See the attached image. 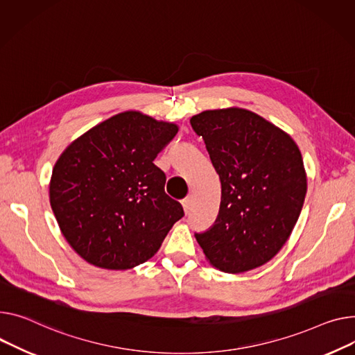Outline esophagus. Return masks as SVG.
<instances>
[{
    "label": "esophagus",
    "mask_w": 355,
    "mask_h": 355,
    "mask_svg": "<svg viewBox=\"0 0 355 355\" xmlns=\"http://www.w3.org/2000/svg\"><path fill=\"white\" fill-rule=\"evenodd\" d=\"M181 204H182V207H184V211H185V212H188V211L191 209L193 198H191V197H185V198L181 201Z\"/></svg>",
    "instance_id": "esophagus-1"
}]
</instances>
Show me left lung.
<instances>
[{
    "mask_svg": "<svg viewBox=\"0 0 355 355\" xmlns=\"http://www.w3.org/2000/svg\"><path fill=\"white\" fill-rule=\"evenodd\" d=\"M190 123L221 181L217 220L196 232L205 257L230 274L268 263L287 243L306 193L297 144L243 108L204 111Z\"/></svg>",
    "mask_w": 355,
    "mask_h": 355,
    "instance_id": "left-lung-1",
    "label": "left lung"
}]
</instances>
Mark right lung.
<instances>
[{"label":"right lung","instance_id":"right-lung-1","mask_svg":"<svg viewBox=\"0 0 355 355\" xmlns=\"http://www.w3.org/2000/svg\"><path fill=\"white\" fill-rule=\"evenodd\" d=\"M175 124L127 111L91 128L58 158L50 184L57 223L92 266L128 270L150 259L182 205L165 194L155 157L175 137Z\"/></svg>","mask_w":355,"mask_h":355}]
</instances>
